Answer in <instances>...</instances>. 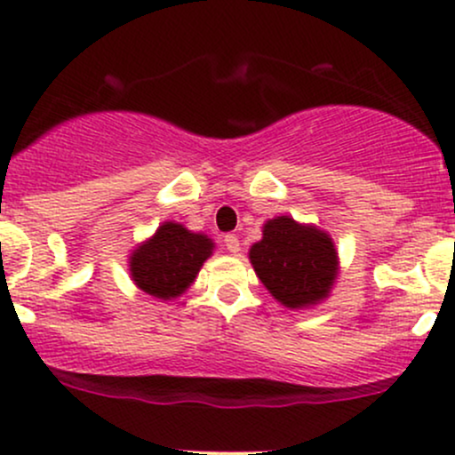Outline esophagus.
I'll list each match as a JSON object with an SVG mask.
<instances>
[{"mask_svg": "<svg viewBox=\"0 0 455 455\" xmlns=\"http://www.w3.org/2000/svg\"><path fill=\"white\" fill-rule=\"evenodd\" d=\"M224 246H227V251L231 254H237L239 248H242V243H239V239L235 235H227L224 237Z\"/></svg>", "mask_w": 455, "mask_h": 455, "instance_id": "obj_1", "label": "esophagus"}]
</instances>
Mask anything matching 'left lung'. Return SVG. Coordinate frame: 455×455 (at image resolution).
<instances>
[{"label":"left lung","instance_id":"8db88e82","mask_svg":"<svg viewBox=\"0 0 455 455\" xmlns=\"http://www.w3.org/2000/svg\"><path fill=\"white\" fill-rule=\"evenodd\" d=\"M248 259L274 300L291 311L326 300L339 276L332 237L315 224H300L291 216L267 220Z\"/></svg>","mask_w":455,"mask_h":455}]
</instances>
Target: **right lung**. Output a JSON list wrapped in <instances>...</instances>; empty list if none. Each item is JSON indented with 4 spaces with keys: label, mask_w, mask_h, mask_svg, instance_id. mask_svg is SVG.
<instances>
[{
    "label": "right lung",
    "mask_w": 455,
    "mask_h": 455,
    "mask_svg": "<svg viewBox=\"0 0 455 455\" xmlns=\"http://www.w3.org/2000/svg\"><path fill=\"white\" fill-rule=\"evenodd\" d=\"M213 248L216 243L204 233L189 231L174 220L162 222L129 254V276L140 291L164 302L174 300L192 287Z\"/></svg>",
    "instance_id": "obj_1"
}]
</instances>
